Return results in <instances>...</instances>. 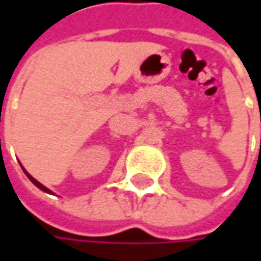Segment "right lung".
Segmentation results:
<instances>
[{"label": "right lung", "instance_id": "right-lung-1", "mask_svg": "<svg viewBox=\"0 0 261 261\" xmlns=\"http://www.w3.org/2000/svg\"><path fill=\"white\" fill-rule=\"evenodd\" d=\"M24 173H25V175H27V177H29V178H30V181H32V183H33V185H35V186H37V187H39V189H40V190H43V192H46V193H50V190H49V189H47V187H45V186H43V185H40V183H39V181H37V180H36V178H33V177H32V175L29 174V173H27V171H25V170H24Z\"/></svg>", "mask_w": 261, "mask_h": 261}]
</instances>
